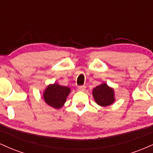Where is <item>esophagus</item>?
<instances>
[{
    "instance_id": "1",
    "label": "esophagus",
    "mask_w": 153,
    "mask_h": 153,
    "mask_svg": "<svg viewBox=\"0 0 153 153\" xmlns=\"http://www.w3.org/2000/svg\"><path fill=\"white\" fill-rule=\"evenodd\" d=\"M85 88H86L85 85H80V86H79L78 88V91H84L85 90Z\"/></svg>"
}]
</instances>
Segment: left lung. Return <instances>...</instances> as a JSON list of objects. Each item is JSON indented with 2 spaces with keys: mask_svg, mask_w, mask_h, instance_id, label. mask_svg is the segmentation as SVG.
<instances>
[{
  "mask_svg": "<svg viewBox=\"0 0 153 153\" xmlns=\"http://www.w3.org/2000/svg\"><path fill=\"white\" fill-rule=\"evenodd\" d=\"M93 96L96 103L103 107L110 106L115 101L114 90L106 82H103L93 89Z\"/></svg>",
  "mask_w": 153,
  "mask_h": 153,
  "instance_id": "obj_1",
  "label": "left lung"
}]
</instances>
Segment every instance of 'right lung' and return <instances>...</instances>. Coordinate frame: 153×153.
Masks as SVG:
<instances>
[{"mask_svg": "<svg viewBox=\"0 0 153 153\" xmlns=\"http://www.w3.org/2000/svg\"><path fill=\"white\" fill-rule=\"evenodd\" d=\"M71 93L69 87L60 85L57 82L50 84L43 92V99L49 106L58 109L64 106L67 97Z\"/></svg>", "mask_w": 153, "mask_h": 153, "instance_id": "add662e5", "label": "right lung"}]
</instances>
